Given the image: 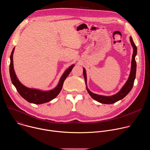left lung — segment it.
<instances>
[{"instance_id":"left-lung-1","label":"left lung","mask_w":150,"mask_h":150,"mask_svg":"<svg viewBox=\"0 0 150 150\" xmlns=\"http://www.w3.org/2000/svg\"><path fill=\"white\" fill-rule=\"evenodd\" d=\"M130 41L131 42V45L133 47L134 49V52L132 54V62H131V73L129 76V78H128L127 81H126V83L124 85V86L122 88L120 91L117 93L116 94H115L112 96H100L98 94H96L91 92L87 88V90L90 96L96 101L103 103V104H113L117 101L122 100L123 98L128 93H129L131 90H132L134 81L135 79L136 76V71H137V63L135 61V56L137 53V46H135L134 42L132 40V38L131 37H130ZM83 76L85 78V83H86L87 82V75H86V71H85V69L83 68Z\"/></svg>"}]
</instances>
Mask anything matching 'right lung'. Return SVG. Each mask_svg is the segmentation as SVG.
I'll use <instances>...</instances> for the list:
<instances>
[{
  "instance_id": "add662e5",
  "label": "right lung",
  "mask_w": 150,
  "mask_h": 150,
  "mask_svg": "<svg viewBox=\"0 0 150 150\" xmlns=\"http://www.w3.org/2000/svg\"><path fill=\"white\" fill-rule=\"evenodd\" d=\"M14 49L15 48L13 49L10 56L11 62L9 65V73L12 82L14 85V86L15 87L16 90L21 95V96L23 97L27 101L35 104H42L49 102L56 97V96L59 94L62 88L64 81L65 80L67 77L71 72L72 68L74 67V65H71L64 72L60 79L57 86L54 89L47 91H42L35 89L28 88L25 87L24 85H23L19 81L15 73L13 64V54L14 52Z\"/></svg>"
}]
</instances>
